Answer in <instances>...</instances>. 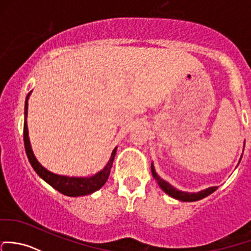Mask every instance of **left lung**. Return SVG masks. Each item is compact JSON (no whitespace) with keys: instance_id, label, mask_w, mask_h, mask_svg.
Returning a JSON list of instances; mask_svg holds the SVG:
<instances>
[{"instance_id":"8db88e82","label":"left lung","mask_w":251,"mask_h":251,"mask_svg":"<svg viewBox=\"0 0 251 251\" xmlns=\"http://www.w3.org/2000/svg\"><path fill=\"white\" fill-rule=\"evenodd\" d=\"M242 159V157H241ZM241 159H239V162H241ZM238 162V163H239ZM151 173L152 176L155 178V180L157 181V184L160 185V188L168 195V196L173 197V199L178 200V201L181 202H195V201H200V200L204 199V197L209 196L210 194L215 191L218 189V186H210V188H207L204 190H201L199 192H186V191H181V190H178L176 188H174L173 185H171L168 181L163 180L162 178L156 173L155 171V166L154 163L151 162Z\"/></svg>"}]
</instances>
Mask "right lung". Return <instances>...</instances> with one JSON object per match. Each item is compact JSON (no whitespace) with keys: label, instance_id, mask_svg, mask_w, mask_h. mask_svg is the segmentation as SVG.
Listing matches in <instances>:
<instances>
[{"label":"right lung","instance_id":"1","mask_svg":"<svg viewBox=\"0 0 251 251\" xmlns=\"http://www.w3.org/2000/svg\"><path fill=\"white\" fill-rule=\"evenodd\" d=\"M31 92L26 96L25 101V120H24V144H25V151L27 155V159L30 161L31 166L36 173L43 179L46 183H48L50 186H52L55 190H57L61 194L66 195L70 197H79V196H86L92 192L97 191L104 185L107 181L108 176L110 174L112 170L113 161H114L115 152H117L118 147L114 148L110 159L105 163V166L102 168L100 172L91 176H60V174L52 173L47 170L44 166L39 163L37 157L33 154L32 147H31L30 138H28V128H27V108H28V97H30Z\"/></svg>","mask_w":251,"mask_h":251}]
</instances>
